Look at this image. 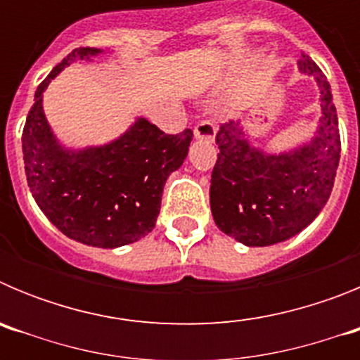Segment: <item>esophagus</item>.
Masks as SVG:
<instances>
[{"mask_svg":"<svg viewBox=\"0 0 360 360\" xmlns=\"http://www.w3.org/2000/svg\"><path fill=\"white\" fill-rule=\"evenodd\" d=\"M195 136L198 141L203 142H214L216 136V126L211 120H198V124L195 126Z\"/></svg>","mask_w":360,"mask_h":360,"instance_id":"obj_1","label":"esophagus"}]
</instances>
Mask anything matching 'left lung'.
<instances>
[{
  "mask_svg": "<svg viewBox=\"0 0 360 360\" xmlns=\"http://www.w3.org/2000/svg\"><path fill=\"white\" fill-rule=\"evenodd\" d=\"M299 72L319 86L321 119L308 142L283 153L254 148L241 122L216 133L218 160L211 174V211L227 236L247 247H269L307 229L326 205L341 158V136L330 82L307 53Z\"/></svg>",
  "mask_w": 360,
  "mask_h": 360,
  "instance_id": "1",
  "label": "left lung"
}]
</instances>
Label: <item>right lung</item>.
I'll return each mask as SVG.
<instances>
[{
    "instance_id": "1",
    "label": "right lung",
    "mask_w": 360,
    "mask_h": 360,
    "mask_svg": "<svg viewBox=\"0 0 360 360\" xmlns=\"http://www.w3.org/2000/svg\"><path fill=\"white\" fill-rule=\"evenodd\" d=\"M101 53L104 50L75 49L37 86L23 129V160L32 196L63 234L90 247L117 249L155 229L165 180L186 160L193 131L165 135L139 117L108 144L65 148L44 117L43 94L66 66Z\"/></svg>"
}]
</instances>
